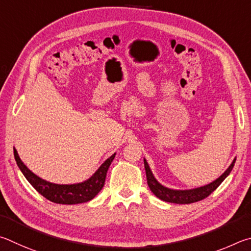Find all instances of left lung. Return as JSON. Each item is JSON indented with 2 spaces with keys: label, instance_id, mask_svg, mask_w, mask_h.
<instances>
[{
  "label": "left lung",
  "instance_id": "1",
  "mask_svg": "<svg viewBox=\"0 0 251 251\" xmlns=\"http://www.w3.org/2000/svg\"><path fill=\"white\" fill-rule=\"evenodd\" d=\"M235 162H236V157L234 159V161L231 162L229 168H228L217 179H215L214 182L207 184V185L193 188V190H172V188L165 187L156 181V178L154 177V175H153L150 166H149L146 159H144V168H146L148 185L157 199H160L164 201H169V203H174V204H191V203H195V201L204 200L212 194V193L216 190L219 185H221L224 179L230 174L231 170L235 165Z\"/></svg>",
  "mask_w": 251,
  "mask_h": 251
}]
</instances>
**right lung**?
Returning a JSON list of instances; mask_svg holds the SVG:
<instances>
[{
	"instance_id": "right-lung-1",
	"label": "right lung",
	"mask_w": 251,
	"mask_h": 251,
	"mask_svg": "<svg viewBox=\"0 0 251 251\" xmlns=\"http://www.w3.org/2000/svg\"><path fill=\"white\" fill-rule=\"evenodd\" d=\"M114 156H116V153L110 156L109 159L105 160L101 164L100 168L96 171L95 174L85 182L77 184H55L45 181V179L37 176L32 171L28 170L27 166L22 162L19 156V153L14 149V157L16 164L20 168L21 172L26 177V179L30 183V185L48 201L56 204L65 205L81 204L94 199L102 190L108 169L110 164H111V162L113 161Z\"/></svg>"
}]
</instances>
